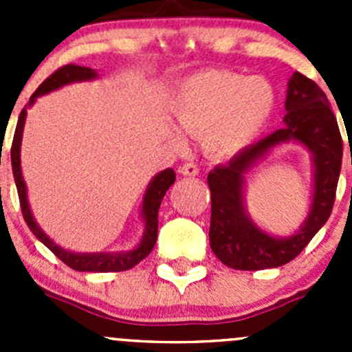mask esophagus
<instances>
[{
	"label": "esophagus",
	"mask_w": 352,
	"mask_h": 352,
	"mask_svg": "<svg viewBox=\"0 0 352 352\" xmlns=\"http://www.w3.org/2000/svg\"><path fill=\"white\" fill-rule=\"evenodd\" d=\"M179 172L182 173V175H187V177H196L199 173V168H197L196 163L189 162V163H184V165L180 166Z\"/></svg>",
	"instance_id": "esophagus-1"
}]
</instances>
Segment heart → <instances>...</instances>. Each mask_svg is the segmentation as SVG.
<instances>
[{"label": "heart", "mask_w": 352, "mask_h": 352, "mask_svg": "<svg viewBox=\"0 0 352 352\" xmlns=\"http://www.w3.org/2000/svg\"><path fill=\"white\" fill-rule=\"evenodd\" d=\"M276 104V88L265 78L209 69L180 83L172 113L182 133L202 138L208 153L225 158L240 153L262 133ZM175 141L184 143L179 134Z\"/></svg>", "instance_id": "b5f03b06"}]
</instances>
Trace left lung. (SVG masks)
<instances>
[{
	"mask_svg": "<svg viewBox=\"0 0 352 352\" xmlns=\"http://www.w3.org/2000/svg\"><path fill=\"white\" fill-rule=\"evenodd\" d=\"M285 126L250 144L208 175L211 189L209 245L225 265L239 271H261L293 261L327 223L336 201L342 163V138L337 119L315 81L293 73L287 81ZM298 142L312 155L314 194L305 221L294 234L274 237L258 229L244 208V175L281 144Z\"/></svg>",
	"mask_w": 352,
	"mask_h": 352,
	"instance_id": "left-lung-1",
	"label": "left lung"
}]
</instances>
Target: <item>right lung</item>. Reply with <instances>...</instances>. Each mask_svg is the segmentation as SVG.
<instances>
[{"mask_svg": "<svg viewBox=\"0 0 352 352\" xmlns=\"http://www.w3.org/2000/svg\"><path fill=\"white\" fill-rule=\"evenodd\" d=\"M98 78V73L91 67L85 66H76V65H66L59 67L56 73H52L51 76L45 81H42L41 87L34 91V95L30 97L28 104L25 105L22 112H20L19 124H16L15 136H13V144H12V168H13V177H15L16 190H19L20 197V206H22V212L25 223L28 225L30 232L41 240L56 257L61 258L66 265H69L71 269L80 272H119V271H127V269L134 267L136 264H140L151 250H153L156 243V236H158V209L162 204V199L166 194V190L170 189L173 182H175V172L172 168H166L163 172L156 173L151 179V182L148 184L146 192L143 196V204H141V218L144 221V232L141 236L140 243L136 245L131 250H122V252H71L66 248L59 247L58 243L52 239H49L47 233L37 225L34 214H32L30 204H28L27 197V186H25V180L22 175V162H20V146H22V136H23V127H25V119H27V109L32 107L35 104L38 97L42 95H47L51 91L58 90V88L66 87V85L78 83V81H91Z\"/></svg>", "mask_w": 352, "mask_h": 352, "instance_id": "right-lung-1", "label": "right lung"}]
</instances>
